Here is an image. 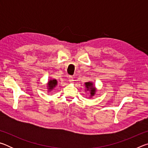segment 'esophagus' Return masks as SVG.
I'll return each instance as SVG.
<instances>
[{
	"instance_id": "obj_1",
	"label": "esophagus",
	"mask_w": 148,
	"mask_h": 148,
	"mask_svg": "<svg viewBox=\"0 0 148 148\" xmlns=\"http://www.w3.org/2000/svg\"><path fill=\"white\" fill-rule=\"evenodd\" d=\"M69 82H71V83H72V82H73V81H74L73 77H72V76H70L69 77Z\"/></svg>"
}]
</instances>
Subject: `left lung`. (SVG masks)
I'll return each mask as SVG.
<instances>
[{
    "label": "left lung",
    "mask_w": 148,
    "mask_h": 148,
    "mask_svg": "<svg viewBox=\"0 0 148 148\" xmlns=\"http://www.w3.org/2000/svg\"><path fill=\"white\" fill-rule=\"evenodd\" d=\"M85 87H86V89H85V91L86 92L87 91H89V98H92L94 95H96V92H97V88L95 87L94 84L92 83V82H86L84 84Z\"/></svg>",
    "instance_id": "8db88e82"
}]
</instances>
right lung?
<instances>
[{
    "label": "right lung",
    "instance_id": "right-lung-1",
    "mask_svg": "<svg viewBox=\"0 0 148 148\" xmlns=\"http://www.w3.org/2000/svg\"><path fill=\"white\" fill-rule=\"evenodd\" d=\"M57 86V81L56 79H49L48 82L47 84V92H49L51 91V90H53V89Z\"/></svg>",
    "mask_w": 148,
    "mask_h": 148
}]
</instances>
